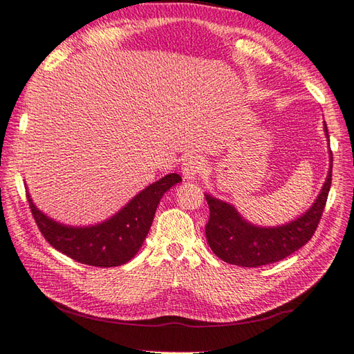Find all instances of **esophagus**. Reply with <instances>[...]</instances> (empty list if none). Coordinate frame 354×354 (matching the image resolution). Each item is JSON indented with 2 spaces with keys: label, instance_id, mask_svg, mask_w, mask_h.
I'll return each mask as SVG.
<instances>
[{
  "label": "esophagus",
  "instance_id": "34e87169",
  "mask_svg": "<svg viewBox=\"0 0 354 354\" xmlns=\"http://www.w3.org/2000/svg\"><path fill=\"white\" fill-rule=\"evenodd\" d=\"M202 170H204V160L201 156H189L183 162V175L187 181L196 179Z\"/></svg>",
  "mask_w": 354,
  "mask_h": 354
}]
</instances>
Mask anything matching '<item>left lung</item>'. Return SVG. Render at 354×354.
I'll return each mask as SVG.
<instances>
[{
  "instance_id": "8db88e82",
  "label": "left lung",
  "mask_w": 354,
  "mask_h": 354,
  "mask_svg": "<svg viewBox=\"0 0 354 354\" xmlns=\"http://www.w3.org/2000/svg\"><path fill=\"white\" fill-rule=\"evenodd\" d=\"M324 132L328 140L326 122ZM328 153L330 169L327 178L312 207L297 219L280 227H259L248 222L234 205L205 193L209 207L205 236L212 251L230 265L257 268L280 261L304 246L317 231L332 184V150Z\"/></svg>"
}]
</instances>
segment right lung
Masks as SVG:
<instances>
[{
  "label": "right lung",
  "mask_w": 354,
  "mask_h": 354,
  "mask_svg": "<svg viewBox=\"0 0 354 354\" xmlns=\"http://www.w3.org/2000/svg\"><path fill=\"white\" fill-rule=\"evenodd\" d=\"M181 181L178 173H169L141 190L109 219L88 227L51 219L35 205L28 192L27 199L37 227L55 250L84 265L112 268L135 257L146 240L162 194Z\"/></svg>",
  "instance_id": "right-lung-1"
}]
</instances>
